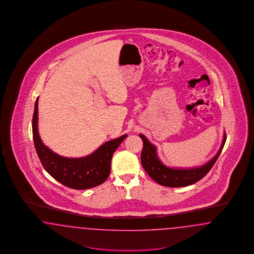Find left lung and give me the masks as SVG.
<instances>
[{
	"label": "left lung",
	"mask_w": 254,
	"mask_h": 254,
	"mask_svg": "<svg viewBox=\"0 0 254 254\" xmlns=\"http://www.w3.org/2000/svg\"><path fill=\"white\" fill-rule=\"evenodd\" d=\"M140 137L143 142L141 154V162L143 169L156 183L167 187H184L200 181L212 169L226 142V135H224L223 142L218 153L209 163L201 167L193 169H173L164 166L161 163L156 154V147L148 142L143 135L140 134Z\"/></svg>",
	"instance_id": "1"
}]
</instances>
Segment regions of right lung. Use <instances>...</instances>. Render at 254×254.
Segmentation results:
<instances>
[{
	"mask_svg": "<svg viewBox=\"0 0 254 254\" xmlns=\"http://www.w3.org/2000/svg\"><path fill=\"white\" fill-rule=\"evenodd\" d=\"M33 139L44 169L61 184L76 190L95 187L104 183L111 173L112 155L127 135L104 143L95 152L80 159L61 157L46 147L38 132V99L33 115Z\"/></svg>",
	"mask_w": 254,
	"mask_h": 254,
	"instance_id": "add662e5",
	"label": "right lung"
}]
</instances>
